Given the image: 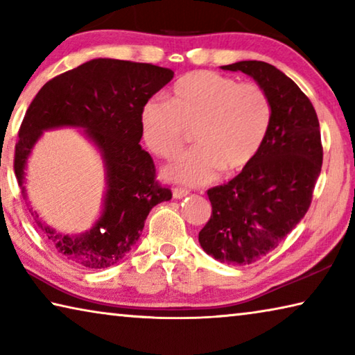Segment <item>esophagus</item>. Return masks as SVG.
Returning a JSON list of instances; mask_svg holds the SVG:
<instances>
[{
  "instance_id": "obj_1",
  "label": "esophagus",
  "mask_w": 355,
  "mask_h": 355,
  "mask_svg": "<svg viewBox=\"0 0 355 355\" xmlns=\"http://www.w3.org/2000/svg\"><path fill=\"white\" fill-rule=\"evenodd\" d=\"M173 197H175V199H182V197H184V196H188L189 194V191L188 189H184V188H180V186H177V188H173Z\"/></svg>"
}]
</instances>
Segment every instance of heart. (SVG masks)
<instances>
[{"label":"heart","instance_id":"obj_1","mask_svg":"<svg viewBox=\"0 0 355 355\" xmlns=\"http://www.w3.org/2000/svg\"><path fill=\"white\" fill-rule=\"evenodd\" d=\"M271 123L272 103L260 84L207 70L180 78L169 101L152 98L142 107L144 139L159 158H177L192 133L197 147L169 169L172 178L188 184L249 167Z\"/></svg>","mask_w":355,"mask_h":355}]
</instances>
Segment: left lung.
I'll list each match as a JSON object with an SVG mask.
<instances>
[{
	"instance_id": "8db88e82",
	"label": "left lung",
	"mask_w": 355,
	"mask_h": 355,
	"mask_svg": "<svg viewBox=\"0 0 355 355\" xmlns=\"http://www.w3.org/2000/svg\"><path fill=\"white\" fill-rule=\"evenodd\" d=\"M222 69L250 75L272 103L260 153L230 182L207 191L211 218L199 232L208 255L245 266L277 248L309 211L322 166L321 131L307 95L274 65L241 61Z\"/></svg>"
}]
</instances>
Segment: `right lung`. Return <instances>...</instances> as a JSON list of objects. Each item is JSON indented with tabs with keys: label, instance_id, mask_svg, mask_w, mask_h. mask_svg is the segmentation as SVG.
<instances>
[{
	"label": "right lung",
	"instance_id": "add662e5",
	"mask_svg": "<svg viewBox=\"0 0 355 355\" xmlns=\"http://www.w3.org/2000/svg\"><path fill=\"white\" fill-rule=\"evenodd\" d=\"M173 78L153 64L92 59L44 84L26 110L15 144L14 171L25 197V164L34 144L48 128H86L100 147L107 169V192L100 220L86 235H58L35 213V224L71 263L103 269L133 248L155 205L172 191L156 180L153 158L142 150V107ZM34 216V214H33Z\"/></svg>",
	"mask_w": 355,
	"mask_h": 355
}]
</instances>
